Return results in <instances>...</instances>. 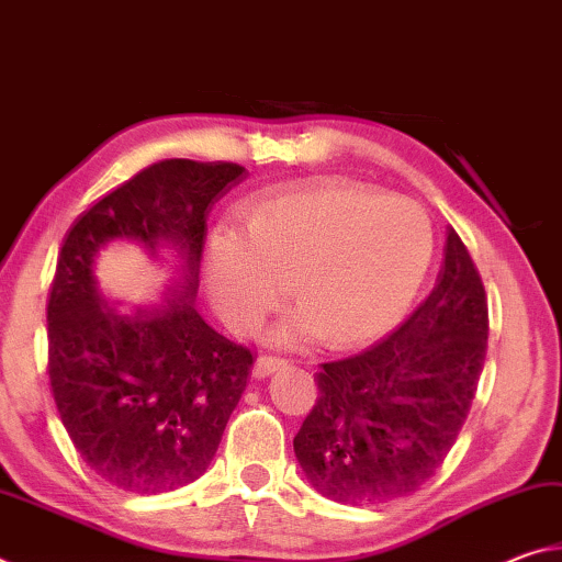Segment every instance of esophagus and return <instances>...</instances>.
Instances as JSON below:
<instances>
[{
    "mask_svg": "<svg viewBox=\"0 0 562 562\" xmlns=\"http://www.w3.org/2000/svg\"><path fill=\"white\" fill-rule=\"evenodd\" d=\"M282 367H288V359H284V357L262 355V357H258V361H255L252 374L255 376H268L272 372H278V369H282Z\"/></svg>",
    "mask_w": 562,
    "mask_h": 562,
    "instance_id": "34e87169",
    "label": "esophagus"
}]
</instances>
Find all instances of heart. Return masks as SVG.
Masks as SVG:
<instances>
[{"label": "heart", "mask_w": 562, "mask_h": 562, "mask_svg": "<svg viewBox=\"0 0 562 562\" xmlns=\"http://www.w3.org/2000/svg\"><path fill=\"white\" fill-rule=\"evenodd\" d=\"M240 227L207 240V290L223 322L250 331L288 288L292 325L331 347L386 335L429 272L434 233L424 207L351 178H315L258 195Z\"/></svg>", "instance_id": "1"}]
</instances>
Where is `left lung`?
<instances>
[{
    "instance_id": "1",
    "label": "left lung",
    "mask_w": 562,
    "mask_h": 562,
    "mask_svg": "<svg viewBox=\"0 0 562 562\" xmlns=\"http://www.w3.org/2000/svg\"><path fill=\"white\" fill-rule=\"evenodd\" d=\"M488 347V302L459 233L402 327L319 367V396L294 436L312 486L345 506L412 496L443 463L471 412Z\"/></svg>"
}]
</instances>
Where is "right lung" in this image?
<instances>
[{
  "label": "right lung",
  "instance_id": "right-lung-1",
  "mask_svg": "<svg viewBox=\"0 0 562 562\" xmlns=\"http://www.w3.org/2000/svg\"><path fill=\"white\" fill-rule=\"evenodd\" d=\"M243 173L231 160H160L99 198L64 237L46 304L54 404L81 459L126 493L156 496L203 475L247 386L252 351L193 304L207 213ZM113 236L151 254L175 247L181 270L164 303L105 302L92 258Z\"/></svg>",
  "mask_w": 562,
  "mask_h": 562
}]
</instances>
